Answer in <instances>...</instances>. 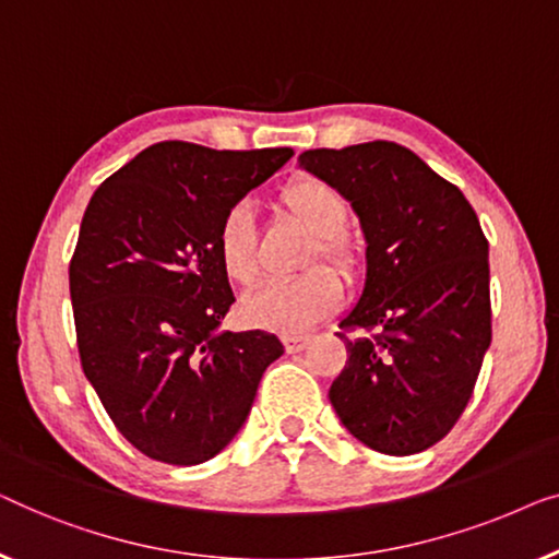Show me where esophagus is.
Returning <instances> with one entry per match:
<instances>
[{
    "label": "esophagus",
    "instance_id": "34e87169",
    "mask_svg": "<svg viewBox=\"0 0 559 559\" xmlns=\"http://www.w3.org/2000/svg\"><path fill=\"white\" fill-rule=\"evenodd\" d=\"M283 344H286L288 352H304L311 344L309 334H286L283 336Z\"/></svg>",
    "mask_w": 559,
    "mask_h": 559
}]
</instances>
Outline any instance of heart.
<instances>
[{"mask_svg": "<svg viewBox=\"0 0 559 559\" xmlns=\"http://www.w3.org/2000/svg\"><path fill=\"white\" fill-rule=\"evenodd\" d=\"M278 210L313 235V246L306 255V265L321 261L332 263L342 276H357L361 269V250L344 233L349 219V202L326 179L298 175L278 192ZM217 261L225 276L240 286H250L258 276V235L248 207L235 204L219 219L215 238ZM342 304V283L332 271H306L304 276L253 290L242 298L240 311L250 326L269 332L298 334L326 319Z\"/></svg>", "mask_w": 559, "mask_h": 559, "instance_id": "obj_1", "label": "heart"}]
</instances>
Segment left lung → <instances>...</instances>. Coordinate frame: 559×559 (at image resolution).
<instances>
[{"instance_id":"left-lung-1","label":"left lung","mask_w":559,"mask_h":559,"mask_svg":"<svg viewBox=\"0 0 559 559\" xmlns=\"http://www.w3.org/2000/svg\"><path fill=\"white\" fill-rule=\"evenodd\" d=\"M298 167L344 194L365 233V288L342 319L329 388L372 451L420 453L461 418L491 344L489 240L459 187L392 141L311 148Z\"/></svg>"}]
</instances>
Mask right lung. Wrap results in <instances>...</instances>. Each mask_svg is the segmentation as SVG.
<instances>
[{"mask_svg": "<svg viewBox=\"0 0 559 559\" xmlns=\"http://www.w3.org/2000/svg\"><path fill=\"white\" fill-rule=\"evenodd\" d=\"M290 148H144L93 192L70 261L78 352L114 426L148 459L198 466L246 423L283 355L276 334L219 332L235 301L219 219Z\"/></svg>", "mask_w": 559, "mask_h": 559, "instance_id": "1", "label": "right lung"}]
</instances>
